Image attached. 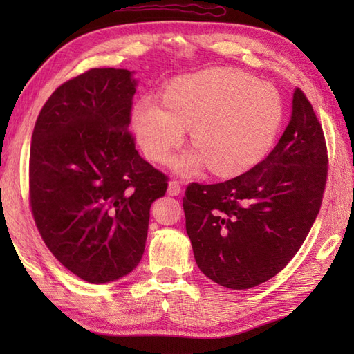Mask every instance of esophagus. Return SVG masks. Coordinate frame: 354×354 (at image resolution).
Here are the masks:
<instances>
[{
	"mask_svg": "<svg viewBox=\"0 0 354 354\" xmlns=\"http://www.w3.org/2000/svg\"><path fill=\"white\" fill-rule=\"evenodd\" d=\"M181 192H183L181 184H179L178 181H175V179H173V181L169 183V190H167V193L170 194V196H178V194H181Z\"/></svg>",
	"mask_w": 354,
	"mask_h": 354,
	"instance_id": "obj_1",
	"label": "esophagus"
}]
</instances>
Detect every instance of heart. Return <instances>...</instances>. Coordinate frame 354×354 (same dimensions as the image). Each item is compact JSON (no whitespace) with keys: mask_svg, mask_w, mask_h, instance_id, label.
Listing matches in <instances>:
<instances>
[{"mask_svg":"<svg viewBox=\"0 0 354 354\" xmlns=\"http://www.w3.org/2000/svg\"><path fill=\"white\" fill-rule=\"evenodd\" d=\"M283 122L277 88L231 68L199 71L173 80L164 104L141 99L132 124L142 152L164 162L184 141L185 127L198 152L175 161L179 171L209 164L217 175H237L259 162L272 147Z\"/></svg>","mask_w":354,"mask_h":354,"instance_id":"obj_1","label":"heart"}]
</instances>
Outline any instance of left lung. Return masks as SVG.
<instances>
[{
  "instance_id": "1",
  "label": "left lung",
  "mask_w": 354,
  "mask_h": 354,
  "mask_svg": "<svg viewBox=\"0 0 354 354\" xmlns=\"http://www.w3.org/2000/svg\"><path fill=\"white\" fill-rule=\"evenodd\" d=\"M327 164L322 126L295 88L290 122L265 160L228 181L187 185L185 230L202 272L237 290L280 272L319 213Z\"/></svg>"
}]
</instances>
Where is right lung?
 Segmentation results:
<instances>
[{
  "instance_id": "1",
  "label": "right lung",
  "mask_w": 354,
  "mask_h": 354,
  "mask_svg": "<svg viewBox=\"0 0 354 354\" xmlns=\"http://www.w3.org/2000/svg\"><path fill=\"white\" fill-rule=\"evenodd\" d=\"M129 70L93 68L66 80L37 115L28 201L51 254L88 283L118 280L145 252L150 205L167 176L142 160L131 124Z\"/></svg>"
}]
</instances>
